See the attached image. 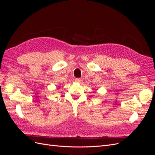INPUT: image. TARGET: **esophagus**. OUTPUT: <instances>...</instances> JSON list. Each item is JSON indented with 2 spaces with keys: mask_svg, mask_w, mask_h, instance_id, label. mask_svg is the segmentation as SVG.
I'll return each mask as SVG.
<instances>
[{
  "mask_svg": "<svg viewBox=\"0 0 155 155\" xmlns=\"http://www.w3.org/2000/svg\"><path fill=\"white\" fill-rule=\"evenodd\" d=\"M76 81L78 83H82V79H79V78H77V79H76Z\"/></svg>",
  "mask_w": 155,
  "mask_h": 155,
  "instance_id": "obj_1",
  "label": "esophagus"
}]
</instances>
